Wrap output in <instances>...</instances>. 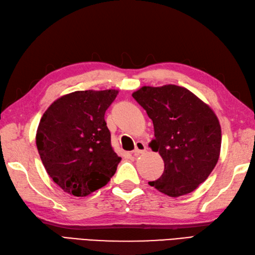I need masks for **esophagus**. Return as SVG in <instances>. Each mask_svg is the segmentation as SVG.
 Segmentation results:
<instances>
[{
    "label": "esophagus",
    "instance_id": "esophagus-1",
    "mask_svg": "<svg viewBox=\"0 0 255 255\" xmlns=\"http://www.w3.org/2000/svg\"><path fill=\"white\" fill-rule=\"evenodd\" d=\"M146 151V145L142 141H136L135 149L133 150L134 156H138L140 153H144Z\"/></svg>",
    "mask_w": 255,
    "mask_h": 255
}]
</instances>
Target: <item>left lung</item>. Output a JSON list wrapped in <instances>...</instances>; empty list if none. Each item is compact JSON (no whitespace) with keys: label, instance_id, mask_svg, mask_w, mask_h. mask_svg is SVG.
Here are the masks:
<instances>
[{"label":"left lung","instance_id":"1","mask_svg":"<svg viewBox=\"0 0 255 255\" xmlns=\"http://www.w3.org/2000/svg\"><path fill=\"white\" fill-rule=\"evenodd\" d=\"M132 96L152 120L154 138L149 146L164 161L163 174L148 184L174 198L194 191L220 157L222 131L214 111L174 84L142 86Z\"/></svg>","mask_w":255,"mask_h":255}]
</instances>
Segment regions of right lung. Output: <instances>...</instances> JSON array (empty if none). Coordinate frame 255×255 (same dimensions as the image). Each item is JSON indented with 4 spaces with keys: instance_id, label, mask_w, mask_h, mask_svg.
Masks as SVG:
<instances>
[{
    "instance_id": "1",
    "label": "right lung",
    "mask_w": 255,
    "mask_h": 255,
    "mask_svg": "<svg viewBox=\"0 0 255 255\" xmlns=\"http://www.w3.org/2000/svg\"><path fill=\"white\" fill-rule=\"evenodd\" d=\"M119 91H77L61 96L42 116L36 147L47 174L59 187L85 197L104 187L121 157L111 146L105 113Z\"/></svg>"
}]
</instances>
